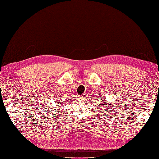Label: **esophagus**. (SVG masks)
Masks as SVG:
<instances>
[{
    "label": "esophagus",
    "mask_w": 159,
    "mask_h": 159,
    "mask_svg": "<svg viewBox=\"0 0 159 159\" xmlns=\"http://www.w3.org/2000/svg\"><path fill=\"white\" fill-rule=\"evenodd\" d=\"M85 95H81V97H82V98H84V97H85Z\"/></svg>",
    "instance_id": "1"
}]
</instances>
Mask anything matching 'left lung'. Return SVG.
<instances>
[{"mask_svg":"<svg viewBox=\"0 0 159 159\" xmlns=\"http://www.w3.org/2000/svg\"><path fill=\"white\" fill-rule=\"evenodd\" d=\"M104 104H103V105H104H104H107V104H106V102H104ZM110 103H109V105H110Z\"/></svg>","mask_w":159,"mask_h":159,"instance_id":"8db88e82","label":"left lung"}]
</instances>
